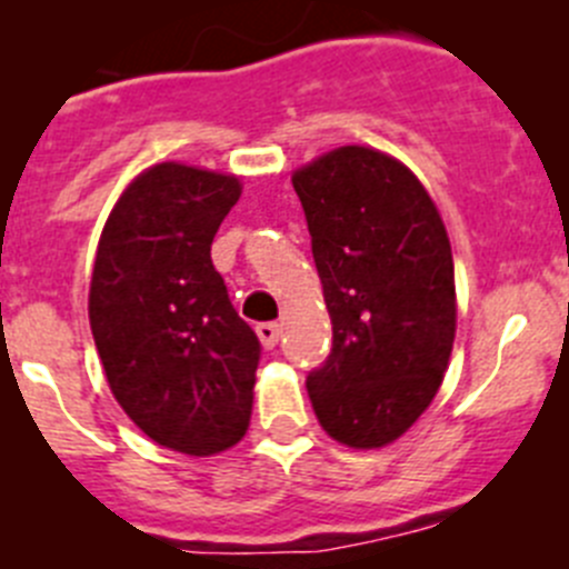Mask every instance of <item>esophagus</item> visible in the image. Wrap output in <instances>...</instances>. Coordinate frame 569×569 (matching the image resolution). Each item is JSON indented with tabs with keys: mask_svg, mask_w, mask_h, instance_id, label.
Wrapping results in <instances>:
<instances>
[{
	"mask_svg": "<svg viewBox=\"0 0 569 569\" xmlns=\"http://www.w3.org/2000/svg\"><path fill=\"white\" fill-rule=\"evenodd\" d=\"M257 336L264 349H273L276 343H279V325H273V321H262V325L257 327Z\"/></svg>",
	"mask_w": 569,
	"mask_h": 569,
	"instance_id": "esophagus-1",
	"label": "esophagus"
}]
</instances>
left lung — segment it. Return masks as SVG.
I'll return each instance as SVG.
<instances>
[{
    "label": "left lung",
    "instance_id": "obj_1",
    "mask_svg": "<svg viewBox=\"0 0 569 569\" xmlns=\"http://www.w3.org/2000/svg\"><path fill=\"white\" fill-rule=\"evenodd\" d=\"M332 321L307 375L321 429L380 448L429 409L457 330L455 259L440 211L400 160L341 146L293 174Z\"/></svg>",
    "mask_w": 569,
    "mask_h": 569
}]
</instances>
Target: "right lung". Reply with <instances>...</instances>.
Masks as SVG:
<instances>
[{
	"instance_id": "add662e5",
	"label": "right lung",
	"mask_w": 569,
	"mask_h": 569,
	"mask_svg": "<svg viewBox=\"0 0 569 569\" xmlns=\"http://www.w3.org/2000/svg\"><path fill=\"white\" fill-rule=\"evenodd\" d=\"M242 186L182 163L129 182L98 242L90 327L107 383L132 423L191 457L244 437L259 338L211 262L213 233Z\"/></svg>"
}]
</instances>
